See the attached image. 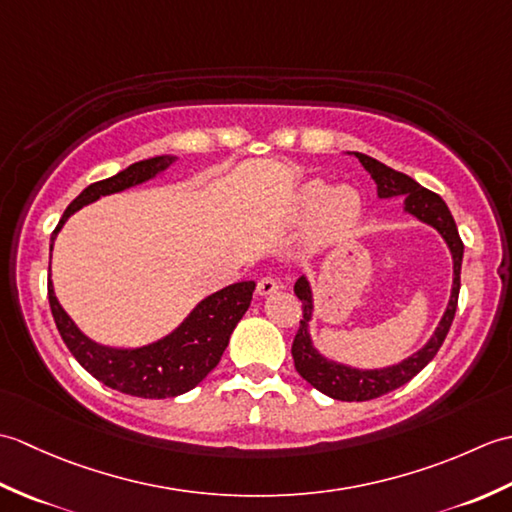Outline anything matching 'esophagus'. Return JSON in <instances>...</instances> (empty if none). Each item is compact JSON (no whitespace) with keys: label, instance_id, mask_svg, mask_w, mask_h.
<instances>
[{"label":"esophagus","instance_id":"34e87169","mask_svg":"<svg viewBox=\"0 0 512 512\" xmlns=\"http://www.w3.org/2000/svg\"><path fill=\"white\" fill-rule=\"evenodd\" d=\"M279 288H281V284L275 277H262V279H259V284H257V292L262 297L273 295V292H277Z\"/></svg>","mask_w":512,"mask_h":512}]
</instances>
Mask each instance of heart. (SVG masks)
Returning a JSON list of instances; mask_svg holds the SVG:
<instances>
[{"label": "heart", "mask_w": 512, "mask_h": 512, "mask_svg": "<svg viewBox=\"0 0 512 512\" xmlns=\"http://www.w3.org/2000/svg\"><path fill=\"white\" fill-rule=\"evenodd\" d=\"M319 212V233L325 239L350 231L361 215V198L352 187H339L330 193L323 180H310L297 193V209L301 215Z\"/></svg>", "instance_id": "obj_1"}]
</instances>
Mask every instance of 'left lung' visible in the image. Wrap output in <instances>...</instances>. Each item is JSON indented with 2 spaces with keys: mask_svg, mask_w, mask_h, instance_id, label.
Returning <instances> with one entry per match:
<instances>
[{
  "mask_svg": "<svg viewBox=\"0 0 512 512\" xmlns=\"http://www.w3.org/2000/svg\"><path fill=\"white\" fill-rule=\"evenodd\" d=\"M354 156L361 160V165L369 171V176L374 178L380 198H394V195H402V198H405V211L436 228V231L444 237V242L449 244L451 255H453V290H451L447 312H444V317L436 328V334L431 336L429 343L424 345L422 350L411 354L402 363L385 367V369H354L347 365H339V363L328 361V358H323L317 350H314L308 334V321L312 317V290L306 277L297 279L295 295L299 297L301 310H303V319L299 323L295 341H292V358H295L297 372L301 374V378H306L314 389H319L325 396L336 398V400H347V402H363V400L385 396L389 391L409 383V380L416 376L422 367H427L431 358L438 354L440 345L449 334L455 310H458L464 244L460 239L458 226H455L449 206L444 204V200L438 193L420 187L416 180L405 176V173L391 169L383 165V162H378L365 154L354 151Z\"/></svg>",
  "mask_w": 512,
  "mask_h": 512,
  "instance_id": "obj_1",
  "label": "left lung"
}]
</instances>
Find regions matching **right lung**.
I'll return each mask as SVG.
<instances>
[{"label": "right lung", "mask_w": 512, "mask_h": 512, "mask_svg": "<svg viewBox=\"0 0 512 512\" xmlns=\"http://www.w3.org/2000/svg\"><path fill=\"white\" fill-rule=\"evenodd\" d=\"M173 160H176L173 156L140 160L112 178L90 184L65 209L57 228H54L52 239L57 237L65 220L79 211L81 206L99 200L101 195L118 193L136 187L140 182H147L156 173L165 171ZM253 290L255 281H239V284L226 286L200 301L198 308L184 319L180 328L173 330L165 339L145 347H136V350H116V347H103L90 341L76 328L59 306L57 297H54L52 281L48 279L52 317L72 356L103 385L138 398H173L202 383L206 374L220 363L235 325L250 306Z\"/></svg>", "instance_id": "1"}]
</instances>
